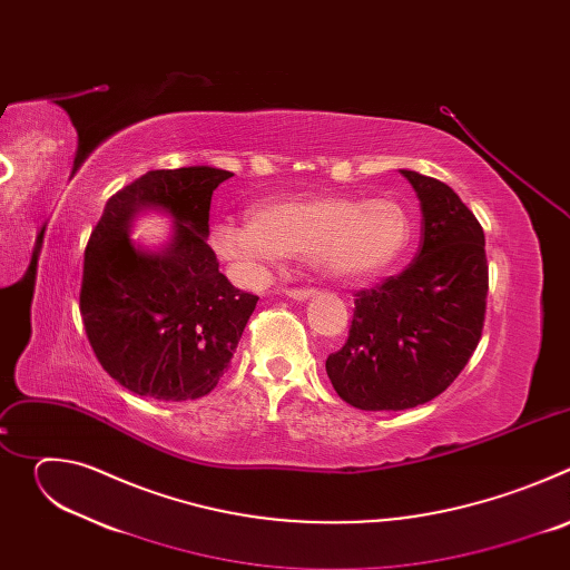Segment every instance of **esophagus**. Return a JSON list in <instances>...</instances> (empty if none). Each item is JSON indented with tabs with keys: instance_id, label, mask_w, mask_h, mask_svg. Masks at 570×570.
<instances>
[{
	"instance_id": "1",
	"label": "esophagus",
	"mask_w": 570,
	"mask_h": 570,
	"mask_svg": "<svg viewBox=\"0 0 570 570\" xmlns=\"http://www.w3.org/2000/svg\"><path fill=\"white\" fill-rule=\"evenodd\" d=\"M313 295H315V291H311V288H291V291H286V297L297 299V302H304V299H308Z\"/></svg>"
}]
</instances>
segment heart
Wrapping results in <instances>:
<instances>
[{
    "instance_id": "b5f03b06",
    "label": "heart",
    "mask_w": 570,
    "mask_h": 570,
    "mask_svg": "<svg viewBox=\"0 0 570 570\" xmlns=\"http://www.w3.org/2000/svg\"><path fill=\"white\" fill-rule=\"evenodd\" d=\"M413 220L396 200L291 196L253 205L250 223L214 220L209 246L243 286H259L282 257L341 282H365L399 262Z\"/></svg>"
}]
</instances>
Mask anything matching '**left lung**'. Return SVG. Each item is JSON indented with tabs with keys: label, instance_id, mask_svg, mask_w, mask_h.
Wrapping results in <instances>:
<instances>
[{
	"label": "left lung",
	"instance_id": "left-lung-1",
	"mask_svg": "<svg viewBox=\"0 0 570 570\" xmlns=\"http://www.w3.org/2000/svg\"><path fill=\"white\" fill-rule=\"evenodd\" d=\"M422 207V246L401 275L356 295L350 338L327 358L343 401L405 411L442 394L471 358L484 320V232L444 183L399 169Z\"/></svg>",
	"mask_w": 570,
	"mask_h": 570
}]
</instances>
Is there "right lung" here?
Segmentation results:
<instances>
[{"label":"right lung","mask_w":570,"mask_h":570,"mask_svg":"<svg viewBox=\"0 0 570 570\" xmlns=\"http://www.w3.org/2000/svg\"><path fill=\"white\" fill-rule=\"evenodd\" d=\"M227 178L214 167L148 171L106 203L92 229L80 315L104 370L139 396L209 394L257 306L259 297L234 288L207 246L212 194ZM146 213L173 220L159 247L131 238Z\"/></svg>","instance_id":"add662e5"}]
</instances>
